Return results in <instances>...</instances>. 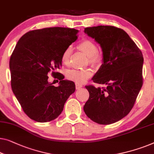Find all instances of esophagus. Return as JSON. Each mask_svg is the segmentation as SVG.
I'll use <instances>...</instances> for the list:
<instances>
[{"label": "esophagus", "instance_id": "obj_1", "mask_svg": "<svg viewBox=\"0 0 154 154\" xmlns=\"http://www.w3.org/2000/svg\"><path fill=\"white\" fill-rule=\"evenodd\" d=\"M82 87V85H81V84H75V89H76V90H79L80 88H81Z\"/></svg>", "mask_w": 154, "mask_h": 154}]
</instances>
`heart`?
Instances as JSON below:
<instances>
[{
	"label": "heart",
	"instance_id": "b5f03b06",
	"mask_svg": "<svg viewBox=\"0 0 154 154\" xmlns=\"http://www.w3.org/2000/svg\"><path fill=\"white\" fill-rule=\"evenodd\" d=\"M78 48L88 57L87 64H90L94 67H99L103 63V55L98 51L97 44L90 39H84L78 45ZM72 53V47L68 46L62 53L61 61L65 66L70 64L71 56ZM94 74L92 69L87 68L82 70H69L66 73V79L77 84H82L87 80L90 79Z\"/></svg>",
	"mask_w": 154,
	"mask_h": 154
}]
</instances>
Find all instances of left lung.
I'll return each instance as SVG.
<instances>
[{
    "mask_svg": "<svg viewBox=\"0 0 154 154\" xmlns=\"http://www.w3.org/2000/svg\"><path fill=\"white\" fill-rule=\"evenodd\" d=\"M103 51V63L92 79L105 85H86L90 97L83 107L86 115L99 124H113L124 118L134 106L143 84L141 51L121 28L99 26L85 28Z\"/></svg>",
    "mask_w": 154,
    "mask_h": 154,
    "instance_id": "1",
    "label": "left lung"
}]
</instances>
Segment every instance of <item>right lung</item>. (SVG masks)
Here are the masks:
<instances>
[{
	"instance_id": "1",
	"label": "right lung",
	"mask_w": 154,
	"mask_h": 154,
	"mask_svg": "<svg viewBox=\"0 0 154 154\" xmlns=\"http://www.w3.org/2000/svg\"><path fill=\"white\" fill-rule=\"evenodd\" d=\"M78 32L74 28H46L29 31L18 41L10 60L11 86L31 119H56L75 92L74 82L63 80L62 73L55 71L61 67L62 53L77 39ZM50 72L60 81L58 87L48 81Z\"/></svg>"
}]
</instances>
